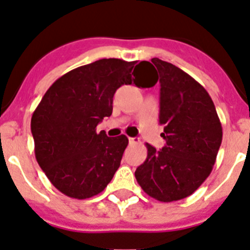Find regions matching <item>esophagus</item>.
<instances>
[{
  "instance_id": "obj_1",
  "label": "esophagus",
  "mask_w": 250,
  "mask_h": 250,
  "mask_svg": "<svg viewBox=\"0 0 250 250\" xmlns=\"http://www.w3.org/2000/svg\"><path fill=\"white\" fill-rule=\"evenodd\" d=\"M128 141H129V145H137V143H140V140L136 137H129Z\"/></svg>"
}]
</instances>
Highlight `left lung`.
Here are the masks:
<instances>
[{"label": "left lung", "mask_w": 250, "mask_h": 250, "mask_svg": "<svg viewBox=\"0 0 250 250\" xmlns=\"http://www.w3.org/2000/svg\"><path fill=\"white\" fill-rule=\"evenodd\" d=\"M151 62L161 84L160 125H164L161 136L166 145L156 151L146 143V161L134 176L148 196L171 203L194 194L211 173L223 128L200 83L171 62L157 58Z\"/></svg>", "instance_id": "left-lung-1"}]
</instances>
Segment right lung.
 Wrapping results in <instances>:
<instances>
[{
  "instance_id": "obj_1",
  "label": "right lung",
  "mask_w": 250,
  "mask_h": 250,
  "mask_svg": "<svg viewBox=\"0 0 250 250\" xmlns=\"http://www.w3.org/2000/svg\"><path fill=\"white\" fill-rule=\"evenodd\" d=\"M148 62L101 59L73 69L47 89L31 118L35 157L50 182L73 199L107 188L128 146L125 134L108 137L97 125L113 110V95L132 82L149 88Z\"/></svg>"
}]
</instances>
